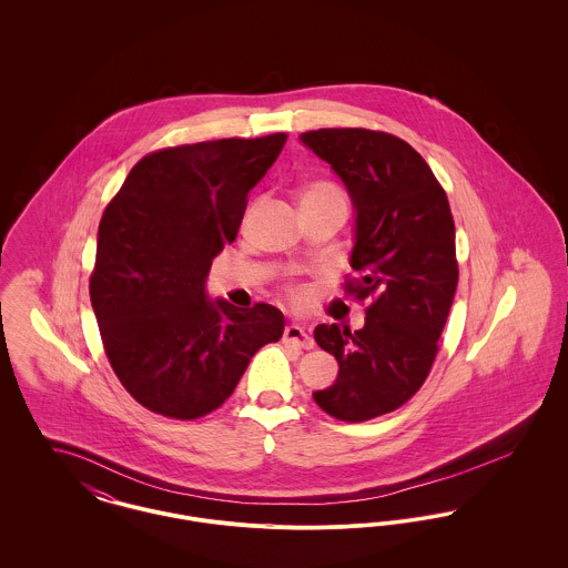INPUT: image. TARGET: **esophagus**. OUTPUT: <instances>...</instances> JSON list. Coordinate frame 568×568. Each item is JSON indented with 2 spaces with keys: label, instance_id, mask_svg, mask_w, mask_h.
Wrapping results in <instances>:
<instances>
[{
  "label": "esophagus",
  "instance_id": "34e87169",
  "mask_svg": "<svg viewBox=\"0 0 568 568\" xmlns=\"http://www.w3.org/2000/svg\"><path fill=\"white\" fill-rule=\"evenodd\" d=\"M283 341H285V343H292L294 347H300V349H313V347H315L313 336L306 332L304 325L300 324L285 325Z\"/></svg>",
  "mask_w": 568,
  "mask_h": 568
}]
</instances>
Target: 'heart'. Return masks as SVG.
Returning <instances> with one entry per match:
<instances>
[{
    "instance_id": "obj_1",
    "label": "heart",
    "mask_w": 568,
    "mask_h": 568,
    "mask_svg": "<svg viewBox=\"0 0 568 568\" xmlns=\"http://www.w3.org/2000/svg\"><path fill=\"white\" fill-rule=\"evenodd\" d=\"M324 200L345 202V195L336 185H332L327 181L311 183V185H306L304 190L300 191V204H304V202H324Z\"/></svg>"
}]
</instances>
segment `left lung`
<instances>
[{"label": "left lung", "instance_id": "left-lung-1", "mask_svg": "<svg viewBox=\"0 0 568 568\" xmlns=\"http://www.w3.org/2000/svg\"><path fill=\"white\" fill-rule=\"evenodd\" d=\"M300 142L329 163L355 213L347 294L368 297L359 329L320 324L315 341L338 377L315 403L336 419L385 415L422 387L458 287L456 225L430 165L405 140L371 130H317Z\"/></svg>", "mask_w": 568, "mask_h": 568}]
</instances>
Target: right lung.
Returning a JSON list of instances; mask_svg holds the SVG:
<instances>
[{"label": "right lung", "instance_id": "obj_1", "mask_svg": "<svg viewBox=\"0 0 568 568\" xmlns=\"http://www.w3.org/2000/svg\"><path fill=\"white\" fill-rule=\"evenodd\" d=\"M285 140L223 138L151 153L106 206L91 306L114 375L149 410L174 419L215 410L251 357L283 336L276 306L239 311L209 297L206 276Z\"/></svg>", "mask_w": 568, "mask_h": 568}]
</instances>
